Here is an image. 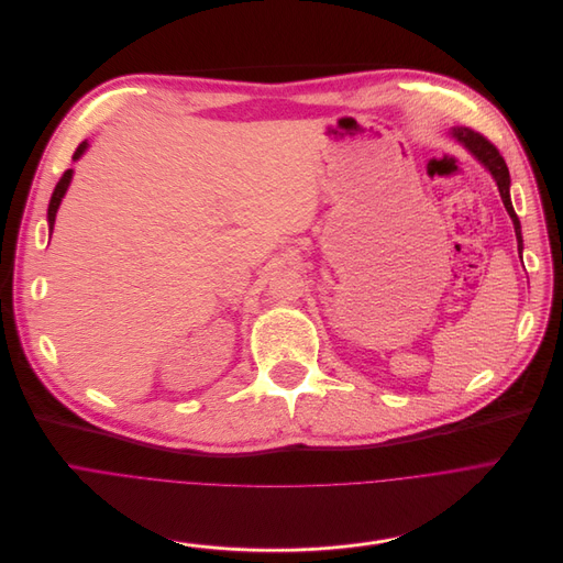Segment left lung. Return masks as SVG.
<instances>
[{
    "label": "left lung",
    "mask_w": 563,
    "mask_h": 563,
    "mask_svg": "<svg viewBox=\"0 0 563 563\" xmlns=\"http://www.w3.org/2000/svg\"><path fill=\"white\" fill-rule=\"evenodd\" d=\"M451 135L462 144L466 146L493 175V179L497 181V188H499V195H501V201L515 223V235H517V244H519V255L523 251V240H521V227H519V217L512 208V201H510V173H508V166L504 162V157L499 155V151L479 133H475L473 129H453Z\"/></svg>",
    "instance_id": "left-lung-1"
}]
</instances>
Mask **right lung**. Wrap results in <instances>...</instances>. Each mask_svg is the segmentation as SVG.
I'll return each mask as SVG.
<instances>
[{
	"instance_id": "1",
	"label": "right lung",
	"mask_w": 563,
	"mask_h": 563,
	"mask_svg": "<svg viewBox=\"0 0 563 563\" xmlns=\"http://www.w3.org/2000/svg\"><path fill=\"white\" fill-rule=\"evenodd\" d=\"M86 148H88V142H81V144L77 146V151L73 153V159H79V157L86 153ZM70 179H73V168H68V170L62 175V179L57 181V186H55V190H53V197H51V203H48V229H51V231H53V227H55L57 208H59L62 197L66 195V190H68V186H70Z\"/></svg>"
}]
</instances>
